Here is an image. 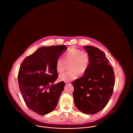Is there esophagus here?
<instances>
[{"label": "esophagus", "instance_id": "esophagus-1", "mask_svg": "<svg viewBox=\"0 0 133 133\" xmlns=\"http://www.w3.org/2000/svg\"><path fill=\"white\" fill-rule=\"evenodd\" d=\"M65 84H66V85H67V84H69V83L66 82V83H65Z\"/></svg>", "mask_w": 133, "mask_h": 133}]
</instances>
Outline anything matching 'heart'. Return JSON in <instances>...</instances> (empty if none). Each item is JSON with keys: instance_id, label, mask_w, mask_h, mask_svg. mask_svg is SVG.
<instances>
[{"instance_id": "b5f03b06", "label": "heart", "mask_w": 133, "mask_h": 133, "mask_svg": "<svg viewBox=\"0 0 133 133\" xmlns=\"http://www.w3.org/2000/svg\"><path fill=\"white\" fill-rule=\"evenodd\" d=\"M64 59L67 64H70V71L59 76L60 81L69 82L76 79L79 73L83 74L86 72L90 64V57L87 52H83L79 49L72 47L65 52ZM66 68V63L61 58H58L56 63L58 73H62Z\"/></svg>"}]
</instances>
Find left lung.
<instances>
[{"instance_id": "1", "label": "left lung", "mask_w": 133, "mask_h": 133, "mask_svg": "<svg viewBox=\"0 0 133 133\" xmlns=\"http://www.w3.org/2000/svg\"><path fill=\"white\" fill-rule=\"evenodd\" d=\"M90 57L88 69L72 83L76 108L83 113L95 114L104 109L113 94L115 75L105 53L91 46L83 47Z\"/></svg>"}]
</instances>
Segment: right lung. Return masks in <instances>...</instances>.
<instances>
[{"instance_id":"right-lung-1","label":"right lung","mask_w":133,"mask_h":133,"mask_svg":"<svg viewBox=\"0 0 133 133\" xmlns=\"http://www.w3.org/2000/svg\"><path fill=\"white\" fill-rule=\"evenodd\" d=\"M67 49L64 45L40 47L26 57L20 67L18 80L21 94L27 106L40 115L55 109L63 91L64 82L53 83L58 76L56 61Z\"/></svg>"}]
</instances>
